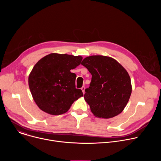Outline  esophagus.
<instances>
[{
    "label": "esophagus",
    "instance_id": "1",
    "mask_svg": "<svg viewBox=\"0 0 161 161\" xmlns=\"http://www.w3.org/2000/svg\"><path fill=\"white\" fill-rule=\"evenodd\" d=\"M81 90H82V92H83V93L84 94V93H85V87L84 86H83L81 88Z\"/></svg>",
    "mask_w": 161,
    "mask_h": 161
}]
</instances>
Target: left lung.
I'll return each mask as SVG.
<instances>
[{
	"mask_svg": "<svg viewBox=\"0 0 161 161\" xmlns=\"http://www.w3.org/2000/svg\"><path fill=\"white\" fill-rule=\"evenodd\" d=\"M92 75L84 98L94 116L110 119L118 115L126 106L132 86L127 71L113 58L94 55L81 62Z\"/></svg>",
	"mask_w": 161,
	"mask_h": 161,
	"instance_id": "obj_1",
	"label": "left lung"
}]
</instances>
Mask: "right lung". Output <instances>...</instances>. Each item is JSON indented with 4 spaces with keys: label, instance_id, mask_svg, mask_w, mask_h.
Returning <instances> with one entry per match:
<instances>
[{
    "label": "right lung",
    "instance_id": "1",
    "mask_svg": "<svg viewBox=\"0 0 161 161\" xmlns=\"http://www.w3.org/2000/svg\"><path fill=\"white\" fill-rule=\"evenodd\" d=\"M82 57L51 53L39 60L29 77L33 99L43 111L53 115L67 112L71 104L83 96L76 88V75L71 72L78 67Z\"/></svg>",
    "mask_w": 161,
    "mask_h": 161
}]
</instances>
